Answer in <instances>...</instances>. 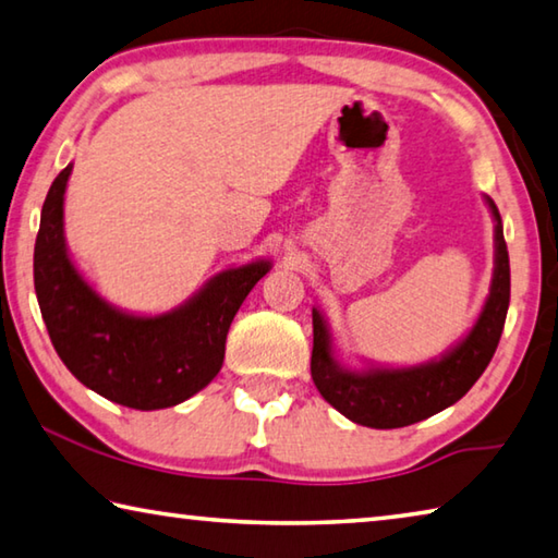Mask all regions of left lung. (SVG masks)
<instances>
[{"mask_svg":"<svg viewBox=\"0 0 558 558\" xmlns=\"http://www.w3.org/2000/svg\"><path fill=\"white\" fill-rule=\"evenodd\" d=\"M495 221V270L483 313L470 332L438 359L415 366L369 364L352 369L339 362L327 319L313 307V359L310 372L323 399L366 428H403L448 409L465 396L487 369L502 337L509 307V253L502 219L495 202L485 196Z\"/></svg>","mask_w":558,"mask_h":558,"instance_id":"8db88e82","label":"left lung"}]
</instances>
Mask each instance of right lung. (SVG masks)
Segmentation results:
<instances>
[{
  "mask_svg": "<svg viewBox=\"0 0 558 558\" xmlns=\"http://www.w3.org/2000/svg\"><path fill=\"white\" fill-rule=\"evenodd\" d=\"M69 165L53 179L34 245V288L53 349L90 391L137 411L169 409L219 374L226 335L253 286L272 268L260 258L216 272L162 315L120 310L83 278L63 233Z\"/></svg>",
  "mask_w": 558,
  "mask_h": 558,
  "instance_id": "right-lung-1",
  "label": "right lung"
}]
</instances>
